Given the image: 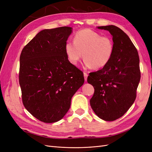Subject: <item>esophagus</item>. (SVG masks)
<instances>
[{"label":"esophagus","instance_id":"obj_1","mask_svg":"<svg viewBox=\"0 0 152 152\" xmlns=\"http://www.w3.org/2000/svg\"><path fill=\"white\" fill-rule=\"evenodd\" d=\"M84 79L86 81H87V77H88V74L86 72H84Z\"/></svg>","mask_w":152,"mask_h":152}]
</instances>
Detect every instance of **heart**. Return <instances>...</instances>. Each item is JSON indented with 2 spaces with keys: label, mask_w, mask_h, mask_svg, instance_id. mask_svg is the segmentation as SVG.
I'll return each instance as SVG.
<instances>
[{
  "label": "heart",
  "mask_w": 152,
  "mask_h": 152,
  "mask_svg": "<svg viewBox=\"0 0 152 152\" xmlns=\"http://www.w3.org/2000/svg\"><path fill=\"white\" fill-rule=\"evenodd\" d=\"M114 51V44L109 37L102 36L91 29L77 31L74 42H67L65 52L69 61L76 65L83 58L86 67L96 69L107 66L111 60Z\"/></svg>",
  "instance_id": "b5f03b06"
}]
</instances>
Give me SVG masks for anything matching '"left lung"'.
Returning <instances> with one entry per match:
<instances>
[{
  "mask_svg": "<svg viewBox=\"0 0 152 152\" xmlns=\"http://www.w3.org/2000/svg\"><path fill=\"white\" fill-rule=\"evenodd\" d=\"M97 28L112 35L114 51L107 66L89 73L87 77V82L94 88L90 104L98 117L113 121L123 116L136 99L141 78L140 58L129 37L118 27Z\"/></svg>",
  "mask_w": 152,
  "mask_h": 152,
  "instance_id": "obj_1",
  "label": "left lung"
}]
</instances>
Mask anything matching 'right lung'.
Masks as SVG:
<instances>
[{
  "instance_id": "right-lung-1",
  "label": "right lung",
  "mask_w": 152,
  "mask_h": 152,
  "mask_svg": "<svg viewBox=\"0 0 152 152\" xmlns=\"http://www.w3.org/2000/svg\"><path fill=\"white\" fill-rule=\"evenodd\" d=\"M68 26L41 30L23 49L19 82L25 108L45 123L59 121L84 84L83 73L69 61L65 44Z\"/></svg>"
}]
</instances>
